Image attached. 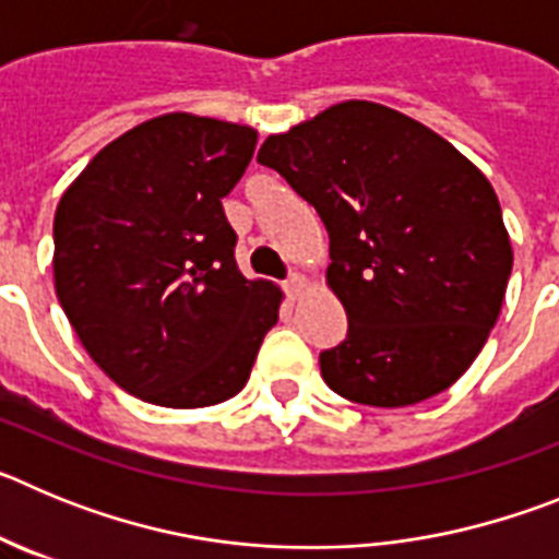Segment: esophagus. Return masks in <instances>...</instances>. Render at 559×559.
Instances as JSON below:
<instances>
[{
    "label": "esophagus",
    "instance_id": "obj_1",
    "mask_svg": "<svg viewBox=\"0 0 559 559\" xmlns=\"http://www.w3.org/2000/svg\"><path fill=\"white\" fill-rule=\"evenodd\" d=\"M285 290H288L290 299H299V296H302L305 290H308V276L290 274V280H288V283H285Z\"/></svg>",
    "mask_w": 559,
    "mask_h": 559
}]
</instances>
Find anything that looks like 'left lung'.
I'll use <instances>...</instances> for the list:
<instances>
[{
  "mask_svg": "<svg viewBox=\"0 0 559 559\" xmlns=\"http://www.w3.org/2000/svg\"><path fill=\"white\" fill-rule=\"evenodd\" d=\"M257 162L328 226V288L349 328L319 355L324 383L378 408L453 386L496 328L512 271L487 176L431 128L369 100L271 133Z\"/></svg>",
  "mask_w": 559,
  "mask_h": 559,
  "instance_id": "left-lung-1",
  "label": "left lung"
}]
</instances>
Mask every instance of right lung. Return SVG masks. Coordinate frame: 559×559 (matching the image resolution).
Here are the masks:
<instances>
[{
	"label": "right lung",
	"mask_w": 559,
	"mask_h": 559,
	"mask_svg": "<svg viewBox=\"0 0 559 559\" xmlns=\"http://www.w3.org/2000/svg\"><path fill=\"white\" fill-rule=\"evenodd\" d=\"M257 131L170 111L108 142L56 210V294L97 367L133 397L204 408L235 397L283 290L246 280L224 215Z\"/></svg>",
	"instance_id": "right-lung-1"
}]
</instances>
